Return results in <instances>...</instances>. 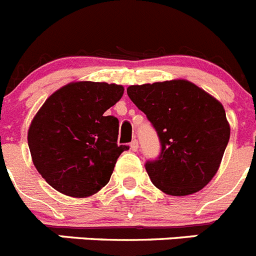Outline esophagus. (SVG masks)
Wrapping results in <instances>:
<instances>
[{
  "label": "esophagus",
  "instance_id": "1",
  "mask_svg": "<svg viewBox=\"0 0 256 256\" xmlns=\"http://www.w3.org/2000/svg\"><path fill=\"white\" fill-rule=\"evenodd\" d=\"M130 148L132 152H138V149H139V142L136 139H134L130 144Z\"/></svg>",
  "mask_w": 256,
  "mask_h": 256
}]
</instances>
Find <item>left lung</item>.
Wrapping results in <instances>:
<instances>
[{"mask_svg": "<svg viewBox=\"0 0 256 256\" xmlns=\"http://www.w3.org/2000/svg\"><path fill=\"white\" fill-rule=\"evenodd\" d=\"M128 96L160 138V156L145 163L154 186L184 196L208 185L230 140L223 106L188 80L131 85Z\"/></svg>", "mask_w": 256, "mask_h": 256, "instance_id": "1", "label": "left lung"}]
</instances>
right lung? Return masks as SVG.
Returning a JSON list of instances; mask_svg holds the SVG:
<instances>
[{
  "instance_id": "right-lung-1",
  "label": "right lung",
  "mask_w": 256,
  "mask_h": 256,
  "mask_svg": "<svg viewBox=\"0 0 256 256\" xmlns=\"http://www.w3.org/2000/svg\"><path fill=\"white\" fill-rule=\"evenodd\" d=\"M122 94L117 84L70 82L40 107L28 144L36 171L52 188L86 198L107 185L117 158L128 149L117 144L118 120L104 114Z\"/></svg>"
}]
</instances>
